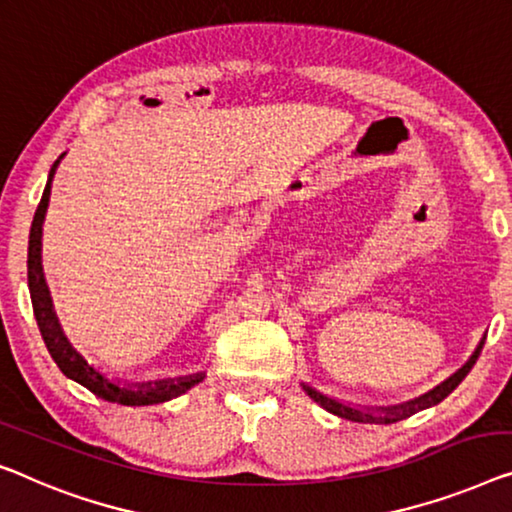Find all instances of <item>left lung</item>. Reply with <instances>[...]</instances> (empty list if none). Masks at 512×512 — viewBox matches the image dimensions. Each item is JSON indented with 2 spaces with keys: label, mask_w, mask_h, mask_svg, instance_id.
Segmentation results:
<instances>
[{
  "label": "left lung",
  "mask_w": 512,
  "mask_h": 512,
  "mask_svg": "<svg viewBox=\"0 0 512 512\" xmlns=\"http://www.w3.org/2000/svg\"><path fill=\"white\" fill-rule=\"evenodd\" d=\"M485 345V338L478 342L476 352L469 356V361L462 365L460 370L455 372V375L448 377L446 381H441L439 386H434L432 391H427L423 395H418V398L409 400V402H402V404H393V407H356V404H349V402H340L335 398H329V395L319 393L317 388H312L308 384H301L303 391L310 395L312 400H315L319 407H324L326 411H331V414L340 416V418H347V421H354V423H375V425H388V423H398L402 418H407L411 414H416V411H423L427 407H434V404H439L444 398H448L457 386H460V381L469 375V370L474 368L476 358L480 354V349Z\"/></svg>",
  "instance_id": "8db88e82"
}]
</instances>
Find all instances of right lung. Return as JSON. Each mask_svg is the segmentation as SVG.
<instances>
[{
  "label": "right lung",
  "instance_id": "1",
  "mask_svg": "<svg viewBox=\"0 0 512 512\" xmlns=\"http://www.w3.org/2000/svg\"><path fill=\"white\" fill-rule=\"evenodd\" d=\"M61 154L52 170L48 174V183H45L41 204L34 213L32 232H29V250H27V280H29V294H32V305L34 315L38 322V329L45 340V347H48L50 356L55 358L59 370L64 372L68 379L78 381L80 386L89 388L91 393L98 395L101 400L124 404V407H147V404H160L172 398H179L186 391H190L195 384H200L204 379V372H197V375L188 377H177V379H158V381H142V384H126V381L110 379L105 372L94 368L85 356H82L78 349H75L68 338L61 331V324L57 319L55 305H52V296L48 289V282H45L43 273V262H41V248H43V220L45 211H48L50 204V188L52 179H55V172L61 163Z\"/></svg>",
  "mask_w": 512,
  "mask_h": 512
}]
</instances>
